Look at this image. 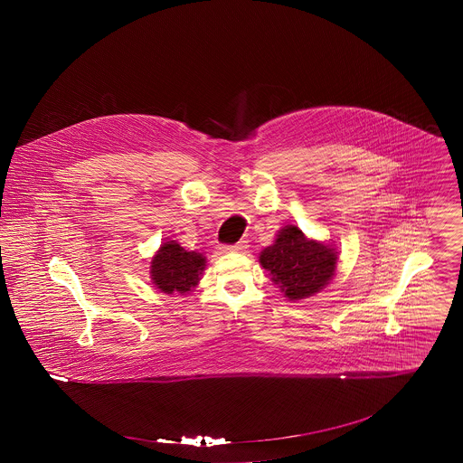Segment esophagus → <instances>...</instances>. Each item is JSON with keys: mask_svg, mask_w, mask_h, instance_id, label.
Here are the masks:
<instances>
[{"mask_svg": "<svg viewBox=\"0 0 463 463\" xmlns=\"http://www.w3.org/2000/svg\"><path fill=\"white\" fill-rule=\"evenodd\" d=\"M246 248H248L246 241H240L236 242V244H227V246H223L222 250L227 251V253H234V251H244Z\"/></svg>", "mask_w": 463, "mask_h": 463, "instance_id": "obj_1", "label": "esophagus"}]
</instances>
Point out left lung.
<instances>
[{"instance_id": "obj_1", "label": "left lung", "mask_w": 463, "mask_h": 463, "mask_svg": "<svg viewBox=\"0 0 463 463\" xmlns=\"http://www.w3.org/2000/svg\"><path fill=\"white\" fill-rule=\"evenodd\" d=\"M259 260L289 300H300L330 283L338 251L330 244L307 240L297 225H285Z\"/></svg>"}]
</instances>
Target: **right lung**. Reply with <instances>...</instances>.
Returning a JSON list of instances; mask_svg holds the SVG:
<instances>
[{"instance_id":"add662e5","label":"right lung","mask_w":463,"mask_h":463,"mask_svg":"<svg viewBox=\"0 0 463 463\" xmlns=\"http://www.w3.org/2000/svg\"><path fill=\"white\" fill-rule=\"evenodd\" d=\"M206 259L198 251H187L176 241L161 244L151 260V279L163 293H187L199 283Z\"/></svg>"}]
</instances>
